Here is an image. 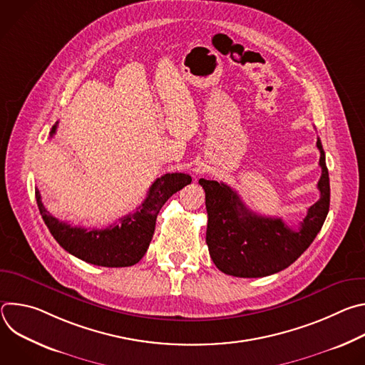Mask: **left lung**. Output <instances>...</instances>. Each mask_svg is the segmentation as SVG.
Segmentation results:
<instances>
[{"mask_svg": "<svg viewBox=\"0 0 365 365\" xmlns=\"http://www.w3.org/2000/svg\"><path fill=\"white\" fill-rule=\"evenodd\" d=\"M322 169L321 197L307 210L297 230L280 218L257 215L228 185L200 179L207 212L206 244L215 266L235 277H264L284 270L307 250L321 231L329 211V173L318 138Z\"/></svg>", "mask_w": 365, "mask_h": 365, "instance_id": "left-lung-1", "label": "left lung"}]
</instances>
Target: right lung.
Segmentation results:
<instances>
[{
  "mask_svg": "<svg viewBox=\"0 0 365 365\" xmlns=\"http://www.w3.org/2000/svg\"><path fill=\"white\" fill-rule=\"evenodd\" d=\"M56 128L58 123L51 128L50 135L56 133ZM190 182L192 178L186 173H166L155 179L147 197L134 212L102 230L72 227L50 215L41 202L38 189H36V200L50 234L68 252L93 266L128 267L138 263L145 254L162 206Z\"/></svg>",
  "mask_w": 365,
  "mask_h": 365,
  "instance_id": "1",
  "label": "right lung"
}]
</instances>
